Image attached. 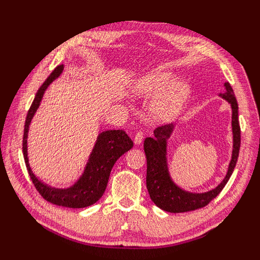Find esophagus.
Listing matches in <instances>:
<instances>
[{"label": "esophagus", "instance_id": "esophagus-1", "mask_svg": "<svg viewBox=\"0 0 260 260\" xmlns=\"http://www.w3.org/2000/svg\"><path fill=\"white\" fill-rule=\"evenodd\" d=\"M143 137H144V133H143V132H141V131L137 132V133L134 135V143L136 145L141 144L142 141H143Z\"/></svg>", "mask_w": 260, "mask_h": 260}]
</instances>
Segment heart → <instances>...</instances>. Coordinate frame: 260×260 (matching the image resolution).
<instances>
[{
  "instance_id": "b5f03b06",
  "label": "heart",
  "mask_w": 260,
  "mask_h": 260,
  "mask_svg": "<svg viewBox=\"0 0 260 260\" xmlns=\"http://www.w3.org/2000/svg\"><path fill=\"white\" fill-rule=\"evenodd\" d=\"M175 85V79L169 75H153L147 77L137 86V91L142 95L159 96L153 106L155 117L161 120L173 118L184 107L187 99V88Z\"/></svg>"
}]
</instances>
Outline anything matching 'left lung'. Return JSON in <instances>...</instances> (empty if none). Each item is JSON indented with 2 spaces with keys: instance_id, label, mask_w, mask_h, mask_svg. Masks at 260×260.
<instances>
[{
  "instance_id": "8db88e82",
  "label": "left lung",
  "mask_w": 260,
  "mask_h": 260,
  "mask_svg": "<svg viewBox=\"0 0 260 260\" xmlns=\"http://www.w3.org/2000/svg\"><path fill=\"white\" fill-rule=\"evenodd\" d=\"M225 92L220 93L233 108L234 151L224 180L215 189L206 193H190L180 189L171 180L167 164V140L174 128L173 124L161 125L154 129V137L144 141V151L147 161L146 186L152 201L168 212H186L208 206L222 191L233 174L240 150V125L238 120V103L229 82H225Z\"/></svg>"
}]
</instances>
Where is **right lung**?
Here are the masks:
<instances>
[{"mask_svg":"<svg viewBox=\"0 0 260 260\" xmlns=\"http://www.w3.org/2000/svg\"><path fill=\"white\" fill-rule=\"evenodd\" d=\"M62 64L56 67V69L52 71L51 75L48 77L46 81L38 89L29 112L26 114L22 150H23L24 162L32 183L45 200L66 208H85L91 206L102 198L105 190H106L110 171H112L115 162L124 153L133 147V142L123 129L106 131L99 134L95 147H93L90 157L88 159L84 174L73 186L68 187V189H54V187H50L42 183L41 181H39L36 178V175L31 171L29 161H27V131H29V125L33 115H35L39 105H40L45 90L54 79L58 78L60 74L62 73Z\"/></svg>","mask_w":260,"mask_h":260,"instance_id":"obj_1","label":"right lung"}]
</instances>
